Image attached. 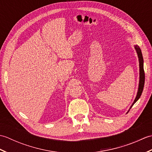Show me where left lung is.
Wrapping results in <instances>:
<instances>
[{
	"label": "left lung",
	"instance_id": "left-lung-1",
	"mask_svg": "<svg viewBox=\"0 0 152 152\" xmlns=\"http://www.w3.org/2000/svg\"><path fill=\"white\" fill-rule=\"evenodd\" d=\"M135 49L138 54V59H139V66H140V81H139V86H138V91L137 93V95L135 98L134 101L133 103V104L131 106V108L134 105V104L136 102L142 95V93L143 89H144V82H145V74H144V61H143V57L142 54V51L140 48L138 46H134Z\"/></svg>",
	"mask_w": 152,
	"mask_h": 152
}]
</instances>
